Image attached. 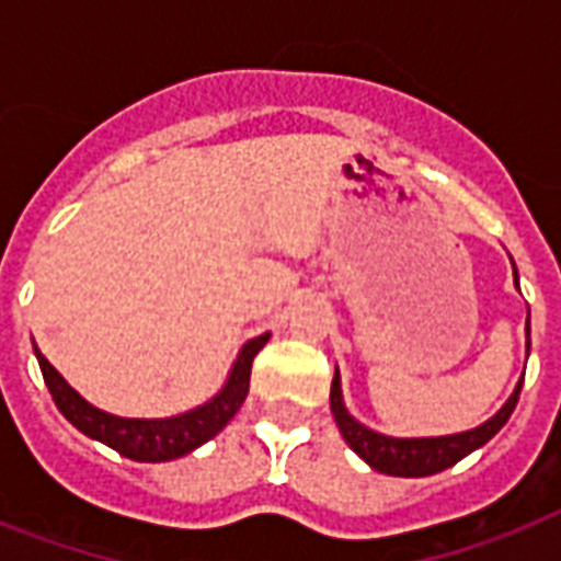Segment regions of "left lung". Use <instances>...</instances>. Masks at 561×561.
I'll return each mask as SVG.
<instances>
[{"mask_svg":"<svg viewBox=\"0 0 561 561\" xmlns=\"http://www.w3.org/2000/svg\"><path fill=\"white\" fill-rule=\"evenodd\" d=\"M515 282H518V273H515ZM530 323V320H527ZM527 334H530V325H527ZM527 350H530V341H527ZM524 383V378H522ZM522 383L515 387V392L510 396L504 408L497 410L495 416L483 422L474 431H466V434L454 436H431V439H392V436L375 434L369 427H364L360 422L346 413L341 399V378L334 373L332 381V413L334 422L341 427L343 439L350 443V448L358 457L373 466L375 471H383V474H396V478H427V474H436V471H445L454 462H460L462 457H469L474 448L486 445L492 436L506 425V419L513 416L515 404H518V396H522Z\"/></svg>","mask_w":561,"mask_h":561,"instance_id":"8db88e82","label":"left lung"}]
</instances>
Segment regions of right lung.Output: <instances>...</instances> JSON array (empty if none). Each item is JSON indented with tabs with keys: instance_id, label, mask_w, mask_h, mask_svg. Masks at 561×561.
Masks as SVG:
<instances>
[{
	"instance_id": "add662e5",
	"label": "right lung",
	"mask_w": 561,
	"mask_h": 561,
	"mask_svg": "<svg viewBox=\"0 0 561 561\" xmlns=\"http://www.w3.org/2000/svg\"><path fill=\"white\" fill-rule=\"evenodd\" d=\"M271 334H259L253 341L247 343L241 355H238L236 367L229 373L227 387L206 401L203 408L188 410L183 416L171 419H118L110 416L104 410L92 408L90 401H83L78 392L64 381V375L57 373L46 360V355L39 350L37 360L46 378V387L55 399L57 410L72 422L78 431H83L92 439L110 445L113 451L122 457L139 462H162V460H178L183 454L194 451L197 445L224 431L229 419L236 416L238 408L244 404L247 390H250V369H253V358L259 355L264 343Z\"/></svg>"
}]
</instances>
